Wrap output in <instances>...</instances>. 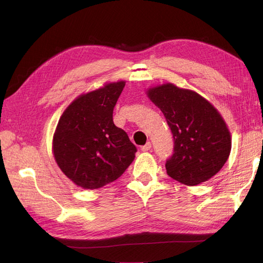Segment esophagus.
<instances>
[{
  "label": "esophagus",
  "mask_w": 263,
  "mask_h": 263,
  "mask_svg": "<svg viewBox=\"0 0 263 263\" xmlns=\"http://www.w3.org/2000/svg\"><path fill=\"white\" fill-rule=\"evenodd\" d=\"M150 148H151V142L148 141L146 145L140 147V150H141V151H148V150H150Z\"/></svg>",
  "instance_id": "obj_1"
}]
</instances>
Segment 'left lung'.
<instances>
[{"mask_svg": "<svg viewBox=\"0 0 263 263\" xmlns=\"http://www.w3.org/2000/svg\"><path fill=\"white\" fill-rule=\"evenodd\" d=\"M148 97L161 109L173 136L166 173L186 185L215 176L232 149L226 123L215 107L197 93L171 83L153 87Z\"/></svg>", "mask_w": 263, "mask_h": 263, "instance_id": "1", "label": "left lung"}]
</instances>
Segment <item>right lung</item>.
Segmentation results:
<instances>
[{
  "instance_id": "right-lung-1",
  "label": "right lung",
  "mask_w": 263,
  "mask_h": 263,
  "mask_svg": "<svg viewBox=\"0 0 263 263\" xmlns=\"http://www.w3.org/2000/svg\"><path fill=\"white\" fill-rule=\"evenodd\" d=\"M124 86L119 81L81 95L60 117L53 156L61 171L83 189H100L115 181L135 158L136 146L113 122Z\"/></svg>"
}]
</instances>
